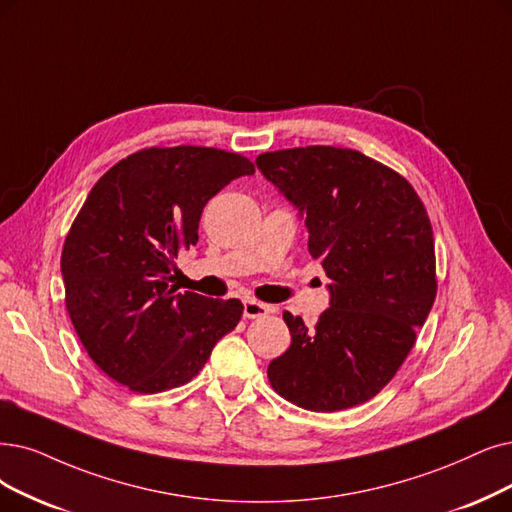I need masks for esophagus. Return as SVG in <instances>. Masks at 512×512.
Returning a JSON list of instances; mask_svg holds the SVG:
<instances>
[{
    "label": "esophagus",
    "instance_id": "obj_1",
    "mask_svg": "<svg viewBox=\"0 0 512 512\" xmlns=\"http://www.w3.org/2000/svg\"><path fill=\"white\" fill-rule=\"evenodd\" d=\"M269 313H273V306L258 302V300H243V317L245 319H260L267 317Z\"/></svg>",
    "mask_w": 512,
    "mask_h": 512
}]
</instances>
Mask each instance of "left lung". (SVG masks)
Listing matches in <instances>:
<instances>
[{"label":"left lung","instance_id":"obj_1","mask_svg":"<svg viewBox=\"0 0 512 512\" xmlns=\"http://www.w3.org/2000/svg\"><path fill=\"white\" fill-rule=\"evenodd\" d=\"M256 163L304 214L309 252L332 281L313 330L283 313L292 344L269 363V382L311 412L370 401L414 349L437 296L424 203L399 172L353 149L296 147Z\"/></svg>","mask_w":512,"mask_h":512}]
</instances>
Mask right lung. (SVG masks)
Segmentation results:
<instances>
[{
    "mask_svg": "<svg viewBox=\"0 0 512 512\" xmlns=\"http://www.w3.org/2000/svg\"><path fill=\"white\" fill-rule=\"evenodd\" d=\"M254 163L214 147H151L100 176L60 256L65 302L90 359L140 395L193 380L243 304L172 285L174 258L199 241L206 203Z\"/></svg>",
    "mask_w": 512,
    "mask_h": 512,
    "instance_id": "right-lung-1",
    "label": "right lung"
}]
</instances>
